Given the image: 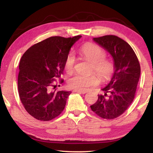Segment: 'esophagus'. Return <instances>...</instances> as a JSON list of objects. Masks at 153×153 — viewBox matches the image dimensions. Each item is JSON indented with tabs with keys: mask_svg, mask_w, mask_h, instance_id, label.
Returning <instances> with one entry per match:
<instances>
[{
	"mask_svg": "<svg viewBox=\"0 0 153 153\" xmlns=\"http://www.w3.org/2000/svg\"><path fill=\"white\" fill-rule=\"evenodd\" d=\"M73 92H74L79 93V94H85V93H86V91H81V90H74Z\"/></svg>",
	"mask_w": 153,
	"mask_h": 153,
	"instance_id": "esophagus-1",
	"label": "esophagus"
}]
</instances>
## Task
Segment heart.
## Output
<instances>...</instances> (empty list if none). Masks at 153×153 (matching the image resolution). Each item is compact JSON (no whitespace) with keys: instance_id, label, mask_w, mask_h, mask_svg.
<instances>
[{"instance_id":"b5f03b06","label":"heart","mask_w":153,"mask_h":153,"mask_svg":"<svg viewBox=\"0 0 153 153\" xmlns=\"http://www.w3.org/2000/svg\"><path fill=\"white\" fill-rule=\"evenodd\" d=\"M82 57L92 63L91 73L97 74L103 81H107L113 76L115 67L112 61L105 59L107 53L101 46L92 43H87L83 45L79 51ZM76 64V58L73 54L69 53L65 61V69L67 74L74 71ZM100 79L96 75L83 76L76 75L68 82V86L72 89L84 91L88 88L97 86Z\"/></svg>"}]
</instances>
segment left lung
<instances>
[{
	"label": "left lung",
	"mask_w": 153,
	"mask_h": 153,
	"mask_svg": "<svg viewBox=\"0 0 153 153\" xmlns=\"http://www.w3.org/2000/svg\"><path fill=\"white\" fill-rule=\"evenodd\" d=\"M93 40L111 54L115 69L110 82L102 89L105 94L98 95L97 101L90 108L99 117L113 120L122 115L133 102L140 65L130 45L117 36H103Z\"/></svg>",
	"instance_id": "obj_1"
}]
</instances>
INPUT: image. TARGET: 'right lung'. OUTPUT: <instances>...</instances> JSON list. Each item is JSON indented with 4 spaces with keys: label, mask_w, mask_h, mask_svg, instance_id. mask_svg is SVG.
I'll use <instances>...</instances> for the list:
<instances>
[{
    "label": "right lung",
    "mask_w": 153,
    "mask_h": 153,
    "mask_svg": "<svg viewBox=\"0 0 153 153\" xmlns=\"http://www.w3.org/2000/svg\"><path fill=\"white\" fill-rule=\"evenodd\" d=\"M82 36H52L35 44L20 60L19 96L27 112L38 120L47 121L59 116L65 107L70 91H53L55 78H60L71 47ZM63 79H61L62 84Z\"/></svg>",
    "instance_id": "add662e5"
}]
</instances>
